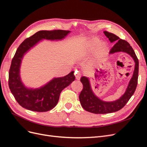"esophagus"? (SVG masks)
Returning a JSON list of instances; mask_svg holds the SVG:
<instances>
[{"instance_id":"1","label":"esophagus","mask_w":147,"mask_h":147,"mask_svg":"<svg viewBox=\"0 0 147 147\" xmlns=\"http://www.w3.org/2000/svg\"><path fill=\"white\" fill-rule=\"evenodd\" d=\"M75 77H76V79L77 80H79L81 78V74L80 73H76L75 74Z\"/></svg>"}]
</instances>
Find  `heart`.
Segmentation results:
<instances>
[{
	"label": "heart",
	"mask_w": 147,
	"mask_h": 147,
	"mask_svg": "<svg viewBox=\"0 0 147 147\" xmlns=\"http://www.w3.org/2000/svg\"><path fill=\"white\" fill-rule=\"evenodd\" d=\"M100 41V39L94 37L90 40L88 44V50L89 51H92L95 49L94 55L96 57H99L104 55L108 50V46L104 42Z\"/></svg>",
	"instance_id": "1"
}]
</instances>
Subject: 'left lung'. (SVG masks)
Returning <instances> with one entry per match:
<instances>
[{"label":"left lung","instance_id":"obj_1","mask_svg":"<svg viewBox=\"0 0 147 147\" xmlns=\"http://www.w3.org/2000/svg\"><path fill=\"white\" fill-rule=\"evenodd\" d=\"M105 36L111 43L116 42L111 49L109 54L117 53H126L130 55L135 62L134 70L132 77L129 82L128 86L124 94L118 99L112 102H105L97 97L92 91L90 80L86 77H82L80 81L83 88L79 96V99L82 107L88 112L95 114H105L117 112L126 104L131 96L134 94L137 85L139 76V60L130 44L124 40L120 39L116 35L104 31Z\"/></svg>","mask_w":147,"mask_h":147}]
</instances>
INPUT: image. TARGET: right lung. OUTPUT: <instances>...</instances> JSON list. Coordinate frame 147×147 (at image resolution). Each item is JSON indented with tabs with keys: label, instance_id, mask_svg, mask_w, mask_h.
I'll return each instance as SVG.
<instances>
[{
	"label": "right lung",
	"instance_id": "right-lung-1",
	"mask_svg": "<svg viewBox=\"0 0 147 147\" xmlns=\"http://www.w3.org/2000/svg\"><path fill=\"white\" fill-rule=\"evenodd\" d=\"M70 32L64 30H40L26 38L18 48L8 74V85L16 100L23 108L38 112L53 109L58 102L61 91L75 80L74 72L72 71L64 77L54 78L44 86L33 89L26 87L20 77L21 64L26 53L42 40H59Z\"/></svg>",
	"mask_w": 147,
	"mask_h": 147
}]
</instances>
